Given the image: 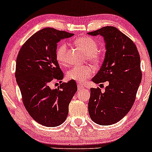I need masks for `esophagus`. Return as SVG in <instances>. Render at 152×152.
<instances>
[{"mask_svg":"<svg viewBox=\"0 0 152 152\" xmlns=\"http://www.w3.org/2000/svg\"><path fill=\"white\" fill-rule=\"evenodd\" d=\"M77 86H78V90H81V89H82V88H83V86H81V84H77Z\"/></svg>","mask_w":152,"mask_h":152,"instance_id":"1","label":"esophagus"}]
</instances>
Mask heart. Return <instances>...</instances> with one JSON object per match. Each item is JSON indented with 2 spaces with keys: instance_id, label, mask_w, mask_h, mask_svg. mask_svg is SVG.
I'll return each instance as SVG.
<instances>
[{
  "instance_id": "obj_1",
  "label": "heart",
  "mask_w": 152,
  "mask_h": 152,
  "mask_svg": "<svg viewBox=\"0 0 152 152\" xmlns=\"http://www.w3.org/2000/svg\"><path fill=\"white\" fill-rule=\"evenodd\" d=\"M74 43L87 54V58L94 64L100 63L102 56L100 53L97 51L99 46L96 41L91 37H81L76 38ZM68 45L66 43H62L58 46L56 52V58L60 65H66L67 59ZM94 70L91 66H74L66 72V78L70 81L77 82L78 83H84L86 79L91 77L94 74Z\"/></svg>"
}]
</instances>
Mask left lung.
Segmentation results:
<instances>
[{
	"mask_svg": "<svg viewBox=\"0 0 152 152\" xmlns=\"http://www.w3.org/2000/svg\"><path fill=\"white\" fill-rule=\"evenodd\" d=\"M88 34L103 36L106 49L102 67L92 81L109 83L104 92L91 88L88 113L99 125L114 124L128 114L135 101L142 76L140 56L133 41L116 28L106 26Z\"/></svg>",
	"mask_w": 152,
	"mask_h": 152,
	"instance_id": "1",
	"label": "left lung"
}]
</instances>
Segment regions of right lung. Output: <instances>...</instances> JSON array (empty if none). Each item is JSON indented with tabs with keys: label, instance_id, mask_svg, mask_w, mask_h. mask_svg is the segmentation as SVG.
<instances>
[{
	"label": "right lung",
	"instance_id": "right-lung-1",
	"mask_svg": "<svg viewBox=\"0 0 152 152\" xmlns=\"http://www.w3.org/2000/svg\"><path fill=\"white\" fill-rule=\"evenodd\" d=\"M72 36L52 28H43L26 41L17 56L15 76L23 105L43 126H57L65 121L69 103L77 91L74 81L62 83L55 89L50 87V82L64 78L56 58L57 43Z\"/></svg>",
	"mask_w": 152,
	"mask_h": 152
}]
</instances>
